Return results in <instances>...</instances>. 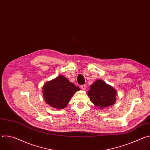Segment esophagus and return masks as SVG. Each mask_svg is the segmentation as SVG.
<instances>
[{
	"mask_svg": "<svg viewBox=\"0 0 150 150\" xmlns=\"http://www.w3.org/2000/svg\"><path fill=\"white\" fill-rule=\"evenodd\" d=\"M80 87H81V88L82 89V90H85V89L87 88V85L86 84H83V85H81V86H80Z\"/></svg>",
	"mask_w": 150,
	"mask_h": 150,
	"instance_id": "34e87169",
	"label": "esophagus"
}]
</instances>
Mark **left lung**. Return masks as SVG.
Masks as SVG:
<instances>
[{"label":"left lung","instance_id":"1","mask_svg":"<svg viewBox=\"0 0 150 150\" xmlns=\"http://www.w3.org/2000/svg\"><path fill=\"white\" fill-rule=\"evenodd\" d=\"M116 94L115 88L101 79L96 80L91 85L88 91L91 101L100 109L114 105L116 101Z\"/></svg>","mask_w":150,"mask_h":150}]
</instances>
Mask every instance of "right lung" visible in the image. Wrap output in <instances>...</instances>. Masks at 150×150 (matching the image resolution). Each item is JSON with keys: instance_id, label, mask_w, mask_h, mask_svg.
Masks as SVG:
<instances>
[{"instance_id": "1", "label": "right lung", "mask_w": 150, "mask_h": 150, "mask_svg": "<svg viewBox=\"0 0 150 150\" xmlns=\"http://www.w3.org/2000/svg\"><path fill=\"white\" fill-rule=\"evenodd\" d=\"M80 88L63 75L47 82L42 87V95L46 103L52 108L62 109L69 103L74 94Z\"/></svg>"}]
</instances>
